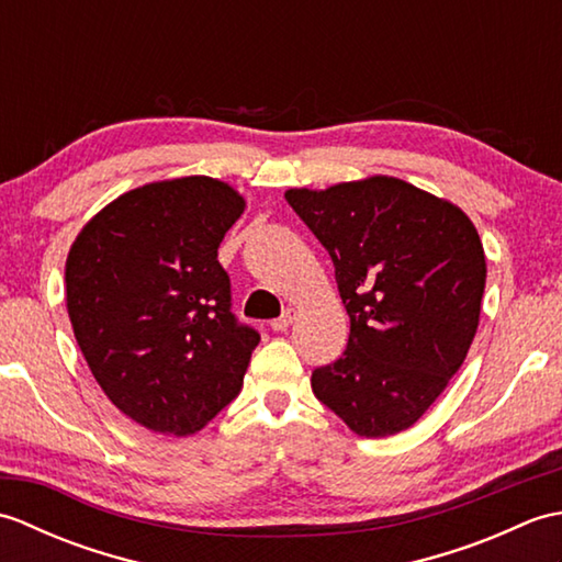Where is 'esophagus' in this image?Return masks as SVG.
<instances>
[{
    "mask_svg": "<svg viewBox=\"0 0 562 562\" xmlns=\"http://www.w3.org/2000/svg\"><path fill=\"white\" fill-rule=\"evenodd\" d=\"M294 318H296V312H294L292 306H288V308H284V312H282V316H280V318H274V321H272L270 328H272L274 333L288 330V328L294 324Z\"/></svg>",
    "mask_w": 562,
    "mask_h": 562,
    "instance_id": "esophagus-1",
    "label": "esophagus"
}]
</instances>
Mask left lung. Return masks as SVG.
<instances>
[{
  "label": "left lung",
  "instance_id": "obj_1",
  "mask_svg": "<svg viewBox=\"0 0 562 562\" xmlns=\"http://www.w3.org/2000/svg\"><path fill=\"white\" fill-rule=\"evenodd\" d=\"M284 198L328 250L350 316L342 357L312 374L316 398L360 437L403 432L447 389L479 330V232L453 202L393 176Z\"/></svg>",
  "mask_w": 562,
  "mask_h": 562
}]
</instances>
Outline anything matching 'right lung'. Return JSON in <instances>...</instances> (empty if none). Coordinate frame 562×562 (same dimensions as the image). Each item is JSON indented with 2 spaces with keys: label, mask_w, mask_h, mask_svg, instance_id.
Wrapping results in <instances>:
<instances>
[{
  "label": "right lung",
  "mask_w": 562,
  "mask_h": 562,
  "mask_svg": "<svg viewBox=\"0 0 562 562\" xmlns=\"http://www.w3.org/2000/svg\"><path fill=\"white\" fill-rule=\"evenodd\" d=\"M246 200L210 176L127 190L69 248L67 314L105 396L159 435L205 427L244 386L260 336L232 314L217 248Z\"/></svg>",
  "instance_id": "right-lung-1"
}]
</instances>
